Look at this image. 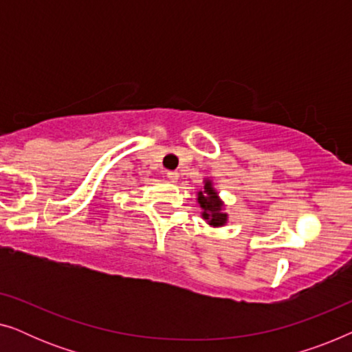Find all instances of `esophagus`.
I'll return each mask as SVG.
<instances>
[{
  "label": "esophagus",
  "instance_id": "1",
  "mask_svg": "<svg viewBox=\"0 0 352 352\" xmlns=\"http://www.w3.org/2000/svg\"><path fill=\"white\" fill-rule=\"evenodd\" d=\"M166 177L171 182H176L177 179H179V173H177V171H166Z\"/></svg>",
  "mask_w": 352,
  "mask_h": 352
}]
</instances>
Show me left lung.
<instances>
[{"label": "left lung", "instance_id": "8db88e82", "mask_svg": "<svg viewBox=\"0 0 352 352\" xmlns=\"http://www.w3.org/2000/svg\"><path fill=\"white\" fill-rule=\"evenodd\" d=\"M199 204L204 210V218L208 219L211 226H223L226 223V213H223V204L218 199L211 182L206 181L205 189L199 192Z\"/></svg>", "mask_w": 352, "mask_h": 352}]
</instances>
